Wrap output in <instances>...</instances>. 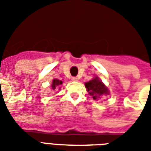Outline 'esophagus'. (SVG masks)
I'll use <instances>...</instances> for the list:
<instances>
[{"label": "esophagus", "instance_id": "1", "mask_svg": "<svg viewBox=\"0 0 151 151\" xmlns=\"http://www.w3.org/2000/svg\"><path fill=\"white\" fill-rule=\"evenodd\" d=\"M71 79H72V81H78V78H76V77H73Z\"/></svg>", "mask_w": 151, "mask_h": 151}]
</instances>
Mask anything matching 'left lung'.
Returning <instances> with one entry per match:
<instances>
[{"label":"left lung","mask_w":151,"mask_h":151,"mask_svg":"<svg viewBox=\"0 0 151 151\" xmlns=\"http://www.w3.org/2000/svg\"><path fill=\"white\" fill-rule=\"evenodd\" d=\"M85 88H87L88 94L95 100L99 99L102 96L109 94L108 88L103 85V82L98 78H93L88 82L85 83Z\"/></svg>","instance_id":"obj_1"}]
</instances>
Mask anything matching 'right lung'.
<instances>
[{
	"label": "right lung",
	"instance_id": "right-lung-1",
	"mask_svg": "<svg viewBox=\"0 0 151 151\" xmlns=\"http://www.w3.org/2000/svg\"><path fill=\"white\" fill-rule=\"evenodd\" d=\"M62 84H63L62 81H59V80H58V79H54V80H53V81H52V88L53 90L55 89L57 86H59V85H61Z\"/></svg>",
	"mask_w": 151,
	"mask_h": 151
}]
</instances>
